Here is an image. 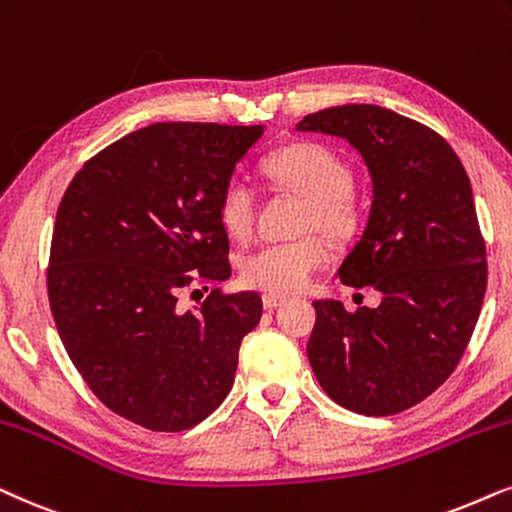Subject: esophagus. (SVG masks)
<instances>
[{"instance_id":"1","label":"esophagus","mask_w":512,"mask_h":512,"mask_svg":"<svg viewBox=\"0 0 512 512\" xmlns=\"http://www.w3.org/2000/svg\"><path fill=\"white\" fill-rule=\"evenodd\" d=\"M283 302H285V297L276 295V292H264V295H262L264 309H276V306H281Z\"/></svg>"}]
</instances>
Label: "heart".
Instances as JSON below:
<instances>
[{
	"label": "heart",
	"mask_w": 512,
	"mask_h": 512,
	"mask_svg": "<svg viewBox=\"0 0 512 512\" xmlns=\"http://www.w3.org/2000/svg\"><path fill=\"white\" fill-rule=\"evenodd\" d=\"M264 173L276 187L304 199L299 231L292 241L264 243L241 260L245 285L269 292H297L330 260L332 241H346L360 224V199L353 170L342 154L323 142L299 140L264 156ZM257 199L248 182L234 177L217 196V220L234 241H248L255 227ZM323 230L322 235L319 231Z\"/></svg>",
	"instance_id": "b5f03b06"
}]
</instances>
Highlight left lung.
Here are the masks:
<instances>
[{
  "label": "left lung",
  "instance_id": "obj_1",
  "mask_svg": "<svg viewBox=\"0 0 512 512\" xmlns=\"http://www.w3.org/2000/svg\"><path fill=\"white\" fill-rule=\"evenodd\" d=\"M297 128L346 138L370 168V222L339 278L381 292L377 309L313 302L309 363L335 403L391 417L445 384L478 323L487 250L470 180L440 133L386 107H327Z\"/></svg>",
  "mask_w": 512,
  "mask_h": 512
}]
</instances>
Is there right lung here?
I'll use <instances>...</instances> for the list:
<instances>
[{
	"instance_id": "right-lung-1",
	"label": "right lung",
	"mask_w": 512,
	"mask_h": 512,
	"mask_svg": "<svg viewBox=\"0 0 512 512\" xmlns=\"http://www.w3.org/2000/svg\"><path fill=\"white\" fill-rule=\"evenodd\" d=\"M260 135L201 121L140 128L88 159L58 206L46 269L58 335L100 403L149 431L206 419L262 318L257 292L213 288L177 306L185 288L231 276L217 196Z\"/></svg>"
}]
</instances>
